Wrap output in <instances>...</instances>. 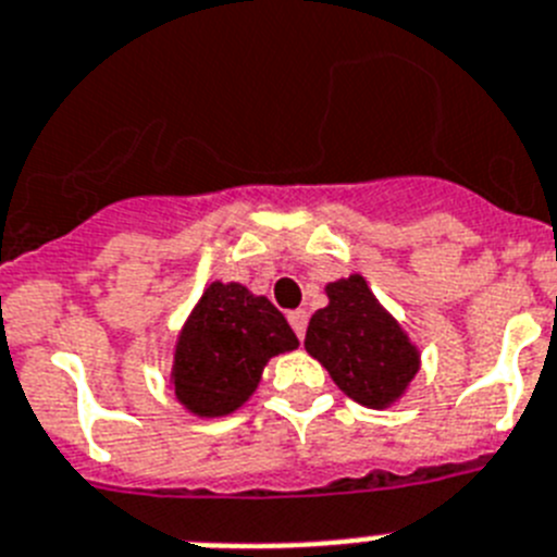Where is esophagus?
<instances>
[{"instance_id": "1", "label": "esophagus", "mask_w": 557, "mask_h": 557, "mask_svg": "<svg viewBox=\"0 0 557 557\" xmlns=\"http://www.w3.org/2000/svg\"><path fill=\"white\" fill-rule=\"evenodd\" d=\"M288 322H292L294 333H297L299 338L306 336V327H308V311H292V313H288Z\"/></svg>"}]
</instances>
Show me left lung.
<instances>
[{
  "mask_svg": "<svg viewBox=\"0 0 557 557\" xmlns=\"http://www.w3.org/2000/svg\"><path fill=\"white\" fill-rule=\"evenodd\" d=\"M327 306L308 322L306 350L331 372L347 398L386 409L406 395L420 370V350L361 274L325 285Z\"/></svg>",
  "mask_w": 557,
  "mask_h": 557,
  "instance_id": "8db88e82",
  "label": "left lung"
}]
</instances>
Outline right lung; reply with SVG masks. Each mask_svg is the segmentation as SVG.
<instances>
[{
    "mask_svg": "<svg viewBox=\"0 0 557 557\" xmlns=\"http://www.w3.org/2000/svg\"><path fill=\"white\" fill-rule=\"evenodd\" d=\"M283 313L240 283H210L173 347L171 386L196 418H226L255 395L269 359L297 350Z\"/></svg>",
    "mask_w": 557,
    "mask_h": 557,
    "instance_id": "add662e5",
    "label": "right lung"
}]
</instances>
